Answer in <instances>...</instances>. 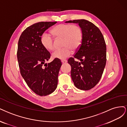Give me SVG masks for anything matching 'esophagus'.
Returning a JSON list of instances; mask_svg holds the SVG:
<instances>
[{"mask_svg": "<svg viewBox=\"0 0 127 127\" xmlns=\"http://www.w3.org/2000/svg\"><path fill=\"white\" fill-rule=\"evenodd\" d=\"M61 62H62V63H66L67 62V61L66 60H62L61 61Z\"/></svg>", "mask_w": 127, "mask_h": 127, "instance_id": "esophagus-1", "label": "esophagus"}]
</instances>
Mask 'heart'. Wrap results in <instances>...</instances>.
<instances>
[{
	"label": "heart",
	"instance_id": "b5f03b06",
	"mask_svg": "<svg viewBox=\"0 0 127 127\" xmlns=\"http://www.w3.org/2000/svg\"><path fill=\"white\" fill-rule=\"evenodd\" d=\"M52 34L56 37H62V48L55 50L52 53L53 59L64 60L71 54L72 50H76L81 44L83 34L81 27L76 25L61 24L51 30ZM40 43L46 50L52 51L54 48V40L52 36L46 32L40 37Z\"/></svg>",
	"mask_w": 127,
	"mask_h": 127
}]
</instances>
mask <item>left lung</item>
Wrapping results in <instances>:
<instances>
[{"label":"left lung","instance_id":"left-lung-1","mask_svg":"<svg viewBox=\"0 0 127 127\" xmlns=\"http://www.w3.org/2000/svg\"><path fill=\"white\" fill-rule=\"evenodd\" d=\"M66 23L79 24L82 31L81 44L68 63L75 87L82 90L94 88L100 80L107 61L106 44L99 28L85 19L69 20ZM80 60V63L75 59Z\"/></svg>","mask_w":127,"mask_h":127}]
</instances>
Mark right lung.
<instances>
[{
	"mask_svg": "<svg viewBox=\"0 0 127 127\" xmlns=\"http://www.w3.org/2000/svg\"><path fill=\"white\" fill-rule=\"evenodd\" d=\"M56 23H35L23 32L18 40L17 55L20 74L28 87L40 96L50 95L58 86L62 62L55 59L45 63L50 59L51 54L40 43L44 32Z\"/></svg>",
	"mask_w": 127,
	"mask_h": 127,
	"instance_id": "add662e5",
	"label": "right lung"
}]
</instances>
